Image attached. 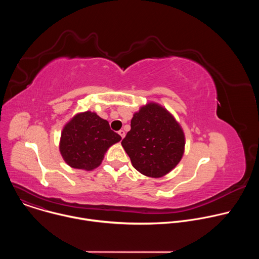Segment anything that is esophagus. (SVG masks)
Wrapping results in <instances>:
<instances>
[{"instance_id":"1","label":"esophagus","mask_w":259,"mask_h":259,"mask_svg":"<svg viewBox=\"0 0 259 259\" xmlns=\"http://www.w3.org/2000/svg\"><path fill=\"white\" fill-rule=\"evenodd\" d=\"M119 134H120V136H121L122 139H123V138L125 137V134H126V133H125L124 130H120V131H119Z\"/></svg>"}]
</instances>
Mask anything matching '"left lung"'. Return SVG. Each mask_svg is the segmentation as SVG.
I'll list each match as a JSON object with an SVG mask.
<instances>
[{"mask_svg":"<svg viewBox=\"0 0 259 259\" xmlns=\"http://www.w3.org/2000/svg\"><path fill=\"white\" fill-rule=\"evenodd\" d=\"M186 145L183 130L162 105L149 102L131 120V130L122 146L132 166L141 174L159 178L180 162Z\"/></svg>","mask_w":259,"mask_h":259,"instance_id":"1","label":"left lung"}]
</instances>
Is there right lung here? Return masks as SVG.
<instances>
[{"mask_svg":"<svg viewBox=\"0 0 259 259\" xmlns=\"http://www.w3.org/2000/svg\"><path fill=\"white\" fill-rule=\"evenodd\" d=\"M122 137L114 132L106 120L97 114H77L62 129L59 151L71 168L91 171L97 168L109 146Z\"/></svg>","mask_w":259,"mask_h":259,"instance_id":"1","label":"right lung"}]
</instances>
